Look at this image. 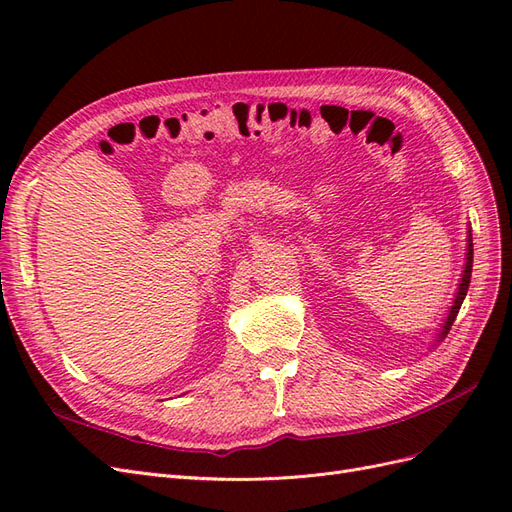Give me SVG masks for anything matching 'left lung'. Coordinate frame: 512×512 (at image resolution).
Listing matches in <instances>:
<instances>
[{"label": "left lung", "mask_w": 512, "mask_h": 512, "mask_svg": "<svg viewBox=\"0 0 512 512\" xmlns=\"http://www.w3.org/2000/svg\"><path fill=\"white\" fill-rule=\"evenodd\" d=\"M470 277H472V235H468V254H466V269H463V275H461V284H459V290H457V294H455V301H453V307H451V312H448V316H446V322H444V327H442V331H440V335H438V342H440V339H444V337H446V333H448V331H451V327H453V322H455V318H457V314H459V307H461L463 299H466V294H468V286H470Z\"/></svg>", "instance_id": "left-lung-1"}]
</instances>
